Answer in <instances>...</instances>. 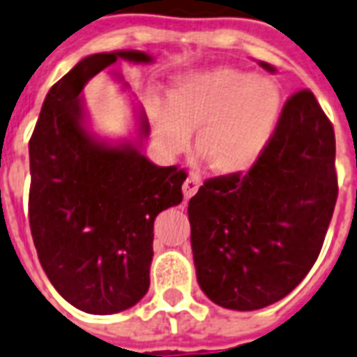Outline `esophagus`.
Masks as SVG:
<instances>
[{"mask_svg":"<svg viewBox=\"0 0 357 357\" xmlns=\"http://www.w3.org/2000/svg\"><path fill=\"white\" fill-rule=\"evenodd\" d=\"M201 181L197 176H188L184 184H182V194H184V199H190L192 195H195V192L199 190Z\"/></svg>","mask_w":357,"mask_h":357,"instance_id":"1","label":"esophagus"}]
</instances>
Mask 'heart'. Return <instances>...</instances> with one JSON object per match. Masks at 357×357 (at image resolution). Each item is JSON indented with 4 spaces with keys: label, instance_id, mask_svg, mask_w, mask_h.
I'll use <instances>...</instances> for the list:
<instances>
[{
    "label": "heart",
    "instance_id": "heart-1",
    "mask_svg": "<svg viewBox=\"0 0 357 357\" xmlns=\"http://www.w3.org/2000/svg\"><path fill=\"white\" fill-rule=\"evenodd\" d=\"M158 141L181 150L195 130V152L218 175L256 165L282 116V92L273 79L213 67L176 77L165 103L150 99Z\"/></svg>",
    "mask_w": 357,
    "mask_h": 357
}]
</instances>
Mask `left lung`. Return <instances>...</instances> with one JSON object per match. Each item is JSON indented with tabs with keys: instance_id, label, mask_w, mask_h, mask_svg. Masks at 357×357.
<instances>
[{
	"instance_id": "left-lung-1",
	"label": "left lung",
	"mask_w": 357,
	"mask_h": 357,
	"mask_svg": "<svg viewBox=\"0 0 357 357\" xmlns=\"http://www.w3.org/2000/svg\"><path fill=\"white\" fill-rule=\"evenodd\" d=\"M337 192L333 126L314 93L301 90L286 101L269 146L246 175L208 178L190 199L203 294L231 310L288 296L320 254Z\"/></svg>"
}]
</instances>
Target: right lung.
Here are the masks:
<instances>
[{
	"label": "right lung",
	"instance_id": "right-lung-1",
	"mask_svg": "<svg viewBox=\"0 0 357 357\" xmlns=\"http://www.w3.org/2000/svg\"><path fill=\"white\" fill-rule=\"evenodd\" d=\"M116 60L150 63L141 50L86 56L50 88L29 139V227L48 280L90 314L130 309L149 291L154 220L182 201L186 173L141 152L149 137L109 143L88 128L82 90ZM120 79V77H118Z\"/></svg>",
	"mask_w": 357,
	"mask_h": 357
}]
</instances>
